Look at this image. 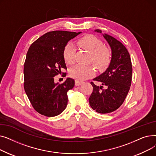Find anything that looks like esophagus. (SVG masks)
<instances>
[{"instance_id":"1","label":"esophagus","mask_w":156,"mask_h":156,"mask_svg":"<svg viewBox=\"0 0 156 156\" xmlns=\"http://www.w3.org/2000/svg\"><path fill=\"white\" fill-rule=\"evenodd\" d=\"M82 83H83V81H79V80H75V85H76V86H79V85H81Z\"/></svg>"}]
</instances>
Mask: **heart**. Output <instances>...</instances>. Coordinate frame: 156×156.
<instances>
[{
    "label": "heart",
    "mask_w": 156,
    "mask_h": 156,
    "mask_svg": "<svg viewBox=\"0 0 156 156\" xmlns=\"http://www.w3.org/2000/svg\"><path fill=\"white\" fill-rule=\"evenodd\" d=\"M77 44L81 48L92 54L90 62H92L99 70H104L108 67L112 58L111 52L107 47H104L102 40L97 37L87 35L81 37ZM75 48L72 44H69L64 48L63 57L65 62L72 65L75 61ZM95 70L91 66H75L70 69L69 75L72 78L78 80H85L94 75Z\"/></svg>",
    "instance_id": "heart-1"
}]
</instances>
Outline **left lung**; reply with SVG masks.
Segmentation results:
<instances>
[{
    "mask_svg": "<svg viewBox=\"0 0 156 156\" xmlns=\"http://www.w3.org/2000/svg\"><path fill=\"white\" fill-rule=\"evenodd\" d=\"M95 31L102 33L101 30ZM112 51L109 66L99 76L94 79L107 87L97 86L90 82L93 92L89 97V104L96 112L110 113L118 109L124 102L129 90L132 78V64L129 54L119 40L109 35H103Z\"/></svg>",
    "mask_w": 156,
    "mask_h": 156,
    "instance_id": "1",
    "label": "left lung"
}]
</instances>
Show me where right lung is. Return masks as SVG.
I'll list each match as a JSON object with an SVG mask.
<instances>
[{
	"label": "right lung",
	"instance_id": "add662e5",
	"mask_svg": "<svg viewBox=\"0 0 156 156\" xmlns=\"http://www.w3.org/2000/svg\"><path fill=\"white\" fill-rule=\"evenodd\" d=\"M80 33L49 31L28 49L24 64V88L33 108L42 115L54 117L66 108L67 92L75 86V80L68 78L59 84L54 78L61 69H67L63 57L65 46Z\"/></svg>",
	"mask_w": 156,
	"mask_h": 156
}]
</instances>
